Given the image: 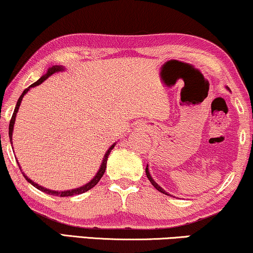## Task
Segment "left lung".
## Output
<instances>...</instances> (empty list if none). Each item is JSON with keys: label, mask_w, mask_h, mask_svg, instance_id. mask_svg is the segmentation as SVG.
<instances>
[{"label": "left lung", "mask_w": 253, "mask_h": 253, "mask_svg": "<svg viewBox=\"0 0 253 253\" xmlns=\"http://www.w3.org/2000/svg\"><path fill=\"white\" fill-rule=\"evenodd\" d=\"M227 88H228V87H227ZM228 89H229V88H228ZM145 173H147V176H148V179H149V181H150V182H151V184H152V186H154L155 188H156V189H157L158 191H161V193H163V194H165V195H167V196H170V195L169 194H167L166 193V191L165 190H164L163 189V188L161 187V186H159V184H157V183H156L155 182V180L154 179H152V177H151V175H150V173H149V169H148V165H147V169H145ZM174 197V196H173Z\"/></svg>", "instance_id": "obj_1"}]
</instances>
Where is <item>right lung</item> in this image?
I'll use <instances>...</instances> for the list:
<instances>
[{
	"label": "right lung",
	"instance_id": "1",
	"mask_svg": "<svg viewBox=\"0 0 253 253\" xmlns=\"http://www.w3.org/2000/svg\"><path fill=\"white\" fill-rule=\"evenodd\" d=\"M59 71H64V67L62 66V65H55V66H52V67H49L48 69V72L44 74V76H42L40 79H39L37 83H34V84H32L30 87L28 88H26V89H25L24 91H23V94L20 95V97L18 98V102H17V104H16V108H15V111H13V113H12V117H11V120H10V124H9V137H10V142H11V144H12V131H13V125H15V120H16V115H17V112H18V109H19V106H20V103H21V99H23V97H24V95L26 94V92L31 89L32 87H35V86H39V84H42L43 83V81L47 79L48 77H50L51 74H54V73H56V72H59ZM115 145L116 144H112L111 147L109 148V150L105 152V155H104V158H103V162H102V164H101V167H99V169H98V172L96 173V175L92 177V179L89 181V182L88 183H86L84 184V186H83V187H79V188H77V189H71V190H64V191H55V190H50V189H47V188H44V187H41V186H39L38 183H35L34 181H32L30 177H27L26 175H25V173H23V175H24V177L25 179H26L28 182H30L32 186H34L35 188H38L39 190H41V191H43V193H45V194H48V195H52V196H58V197H69V196H74V195H80V194H84V193H86V191H88L89 189H91L92 187H95L96 184L98 183V181L101 180V177L103 176V174H104V172H105V169H106V162H108V156L110 155V152H111V150L113 148H115ZM18 166H19V164H18ZM19 169H20V166H19Z\"/></svg>",
	"mask_w": 253,
	"mask_h": 253
}]
</instances>
